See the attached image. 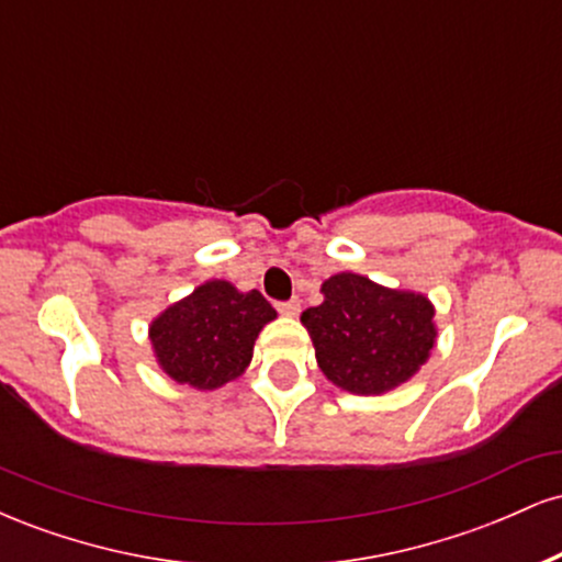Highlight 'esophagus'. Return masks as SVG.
Listing matches in <instances>:
<instances>
[{"label":"esophagus","instance_id":"34e87169","mask_svg":"<svg viewBox=\"0 0 562 562\" xmlns=\"http://www.w3.org/2000/svg\"><path fill=\"white\" fill-rule=\"evenodd\" d=\"M280 314H285V317H299V312H301V303L299 301H285V303H280Z\"/></svg>","mask_w":562,"mask_h":562}]
</instances>
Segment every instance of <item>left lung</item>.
I'll list each match as a JSON object with an SVG mask.
<instances>
[{
	"instance_id": "left-lung-1",
	"label": "left lung",
	"mask_w": 562,
	"mask_h": 562,
	"mask_svg": "<svg viewBox=\"0 0 562 562\" xmlns=\"http://www.w3.org/2000/svg\"><path fill=\"white\" fill-rule=\"evenodd\" d=\"M319 306L301 314L319 370L353 396H380L420 372L430 359L438 327L425 293L385 288L357 272L322 282Z\"/></svg>"
}]
</instances>
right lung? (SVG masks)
Segmentation results:
<instances>
[{
  "mask_svg": "<svg viewBox=\"0 0 562 562\" xmlns=\"http://www.w3.org/2000/svg\"><path fill=\"white\" fill-rule=\"evenodd\" d=\"M277 319L259 290H237L227 280H205L173 301L147 325L156 364L173 383L216 391L248 370L256 338Z\"/></svg>",
  "mask_w": 562,
  "mask_h": 562,
  "instance_id": "add662e5",
  "label": "right lung"
}]
</instances>
